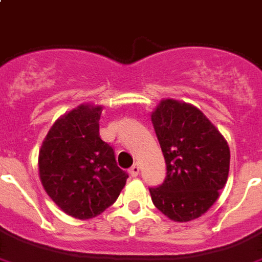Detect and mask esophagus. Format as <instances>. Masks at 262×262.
Wrapping results in <instances>:
<instances>
[{"mask_svg": "<svg viewBox=\"0 0 262 262\" xmlns=\"http://www.w3.org/2000/svg\"><path fill=\"white\" fill-rule=\"evenodd\" d=\"M129 172H130V174L133 176V177H137L138 173H140V165L135 164V165H133V166H132Z\"/></svg>", "mask_w": 262, "mask_h": 262, "instance_id": "obj_1", "label": "esophagus"}]
</instances>
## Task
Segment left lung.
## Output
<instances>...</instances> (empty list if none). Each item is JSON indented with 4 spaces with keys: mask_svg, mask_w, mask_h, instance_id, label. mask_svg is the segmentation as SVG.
Listing matches in <instances>:
<instances>
[{
    "mask_svg": "<svg viewBox=\"0 0 262 262\" xmlns=\"http://www.w3.org/2000/svg\"><path fill=\"white\" fill-rule=\"evenodd\" d=\"M166 162V177L150 188L160 212L179 223L202 216L219 199L229 174L228 142L199 107L162 100L151 113Z\"/></svg>",
    "mask_w": 262,
    "mask_h": 262,
    "instance_id": "8db88e82",
    "label": "left lung"
}]
</instances>
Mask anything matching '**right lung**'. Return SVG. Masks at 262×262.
<instances>
[{"label": "right lung", "mask_w": 262, "mask_h": 262, "mask_svg": "<svg viewBox=\"0 0 262 262\" xmlns=\"http://www.w3.org/2000/svg\"><path fill=\"white\" fill-rule=\"evenodd\" d=\"M102 106L82 104L53 124L38 153L39 180L61 210L89 220L114 204L127 173L100 137Z\"/></svg>", "instance_id": "right-lung-1"}]
</instances>
